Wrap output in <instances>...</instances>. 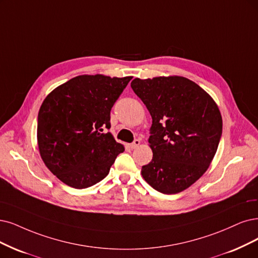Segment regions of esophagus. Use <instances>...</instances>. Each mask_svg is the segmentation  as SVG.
<instances>
[{"mask_svg": "<svg viewBox=\"0 0 258 258\" xmlns=\"http://www.w3.org/2000/svg\"><path fill=\"white\" fill-rule=\"evenodd\" d=\"M139 145H140V140H139V139H136L134 142H133V144L130 145V148H131V149H136V148L139 147Z\"/></svg>", "mask_w": 258, "mask_h": 258, "instance_id": "1", "label": "esophagus"}]
</instances>
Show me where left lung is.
<instances>
[{
	"mask_svg": "<svg viewBox=\"0 0 258 258\" xmlns=\"http://www.w3.org/2000/svg\"><path fill=\"white\" fill-rule=\"evenodd\" d=\"M131 87L151 117L153 152L141 175L157 191L174 195L189 188L211 166L222 134L217 103L183 76L132 81Z\"/></svg>",
	"mask_w": 258,
	"mask_h": 258,
	"instance_id": "left-lung-1",
	"label": "left lung"
}]
</instances>
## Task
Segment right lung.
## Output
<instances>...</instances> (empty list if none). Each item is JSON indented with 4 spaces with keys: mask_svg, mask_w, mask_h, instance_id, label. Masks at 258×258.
<instances>
[{
    "mask_svg": "<svg viewBox=\"0 0 258 258\" xmlns=\"http://www.w3.org/2000/svg\"><path fill=\"white\" fill-rule=\"evenodd\" d=\"M132 79L84 74L46 95L38 113V148L46 168L66 185L99 183L124 151L103 131L110 128L111 107Z\"/></svg>",
    "mask_w": 258,
    "mask_h": 258,
    "instance_id": "add662e5",
    "label": "right lung"
}]
</instances>
